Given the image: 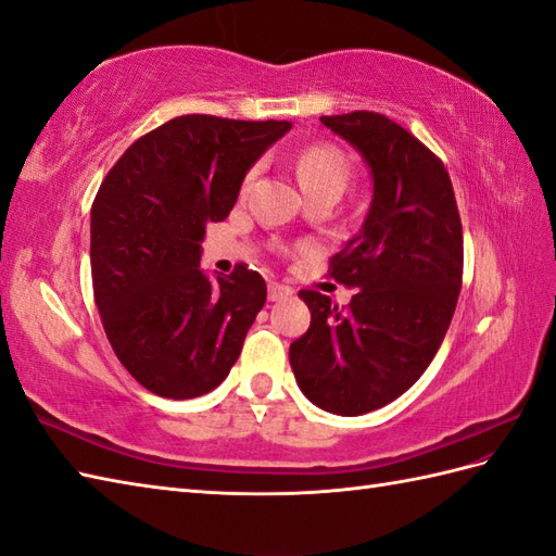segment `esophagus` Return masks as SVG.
Instances as JSON below:
<instances>
[{
  "label": "esophagus",
  "mask_w": 556,
  "mask_h": 556,
  "mask_svg": "<svg viewBox=\"0 0 556 556\" xmlns=\"http://www.w3.org/2000/svg\"><path fill=\"white\" fill-rule=\"evenodd\" d=\"M291 293L293 289L287 285H279V281H271L269 285V301H285L291 296Z\"/></svg>",
  "instance_id": "34e87169"
}]
</instances>
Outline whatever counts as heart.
<instances>
[{"label": "heart", "instance_id": "obj_1", "mask_svg": "<svg viewBox=\"0 0 556 556\" xmlns=\"http://www.w3.org/2000/svg\"><path fill=\"white\" fill-rule=\"evenodd\" d=\"M296 176L301 181L303 193L313 191H344L351 179V162L337 146L315 143L305 148L296 160ZM253 179V172L248 174V181Z\"/></svg>", "mask_w": 556, "mask_h": 556}]
</instances>
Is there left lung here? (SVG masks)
<instances>
[{
    "label": "left lung",
    "mask_w": 556,
    "mask_h": 556,
    "mask_svg": "<svg viewBox=\"0 0 556 556\" xmlns=\"http://www.w3.org/2000/svg\"><path fill=\"white\" fill-rule=\"evenodd\" d=\"M372 174L361 233L329 260L353 293L339 308L320 291L299 296L311 327L289 349L301 392L337 416H363L416 384L452 323L464 277V231L442 160L377 112L320 116Z\"/></svg>",
    "instance_id": "1"
}]
</instances>
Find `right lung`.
<instances>
[{"mask_svg":"<svg viewBox=\"0 0 556 556\" xmlns=\"http://www.w3.org/2000/svg\"><path fill=\"white\" fill-rule=\"evenodd\" d=\"M289 122L186 114L138 138L90 210V267L104 334L134 380L164 399L219 387L265 305L248 265L212 281L200 241L239 198L245 172Z\"/></svg>","mask_w":556,"mask_h":556,"instance_id":"1","label":"right lung"}]
</instances>
